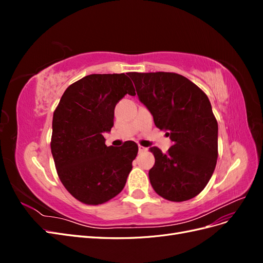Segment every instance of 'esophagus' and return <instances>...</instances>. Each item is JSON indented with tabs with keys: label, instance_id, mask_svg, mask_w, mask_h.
Here are the masks:
<instances>
[{
	"label": "esophagus",
	"instance_id": "obj_1",
	"mask_svg": "<svg viewBox=\"0 0 263 263\" xmlns=\"http://www.w3.org/2000/svg\"><path fill=\"white\" fill-rule=\"evenodd\" d=\"M138 150H139V153H146V151H148L147 148L142 147V146H139V147H138Z\"/></svg>",
	"mask_w": 263,
	"mask_h": 263
}]
</instances>
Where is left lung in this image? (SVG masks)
Masks as SVG:
<instances>
[{
  "label": "left lung",
  "instance_id": "left-lung-1",
  "mask_svg": "<svg viewBox=\"0 0 263 263\" xmlns=\"http://www.w3.org/2000/svg\"><path fill=\"white\" fill-rule=\"evenodd\" d=\"M129 77L155 125L168 132L173 142L166 154L150 148L156 159L149 170L151 185L165 200H191L204 190L217 162L218 125L208 95L178 73L132 72Z\"/></svg>",
  "mask_w": 263,
  "mask_h": 263
}]
</instances>
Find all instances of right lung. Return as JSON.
Here are the masks:
<instances>
[{
	"label": "right lung",
	"instance_id": "1",
	"mask_svg": "<svg viewBox=\"0 0 263 263\" xmlns=\"http://www.w3.org/2000/svg\"><path fill=\"white\" fill-rule=\"evenodd\" d=\"M126 94L136 93L125 73L90 74L68 87L53 113L50 146L55 169L68 192L84 204L115 197L132 171L136 142L107 147L103 136L113 127L115 105Z\"/></svg>",
	"mask_w": 263,
	"mask_h": 263
}]
</instances>
